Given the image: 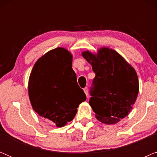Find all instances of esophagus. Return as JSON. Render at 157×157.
Masks as SVG:
<instances>
[{
  "mask_svg": "<svg viewBox=\"0 0 157 157\" xmlns=\"http://www.w3.org/2000/svg\"><path fill=\"white\" fill-rule=\"evenodd\" d=\"M83 91H84V93L86 94V95H88V88L87 87H85L84 89H83Z\"/></svg>",
  "mask_w": 157,
  "mask_h": 157,
  "instance_id": "34e87169",
  "label": "esophagus"
}]
</instances>
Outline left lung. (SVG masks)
Listing matches in <instances>:
<instances>
[{
    "mask_svg": "<svg viewBox=\"0 0 157 157\" xmlns=\"http://www.w3.org/2000/svg\"><path fill=\"white\" fill-rule=\"evenodd\" d=\"M82 56L91 64L96 76L89 104L98 121L115 124L132 111L139 94L136 71L119 53L102 47L97 53L83 51Z\"/></svg>",
    "mask_w": 157,
    "mask_h": 157,
    "instance_id": "left-lung-1",
    "label": "left lung"
}]
</instances>
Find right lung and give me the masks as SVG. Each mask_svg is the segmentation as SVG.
Segmentation results:
<instances>
[{
    "label": "right lung",
    "instance_id": "add662e5",
    "mask_svg": "<svg viewBox=\"0 0 157 157\" xmlns=\"http://www.w3.org/2000/svg\"><path fill=\"white\" fill-rule=\"evenodd\" d=\"M72 59L67 49H53L38 59L29 76L28 90L33 110L57 127L72 121L79 104L86 99L77 83Z\"/></svg>",
    "mask_w": 157,
    "mask_h": 157
}]
</instances>
